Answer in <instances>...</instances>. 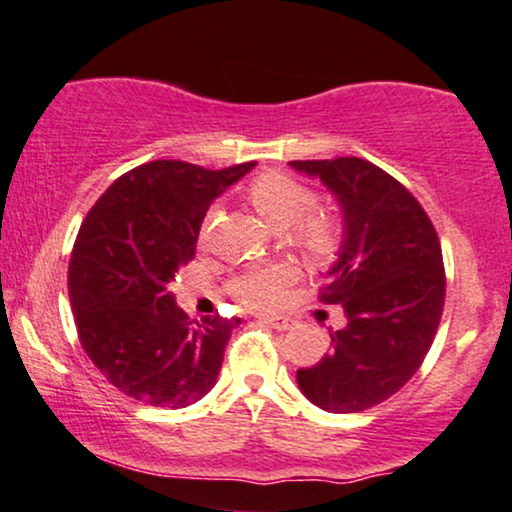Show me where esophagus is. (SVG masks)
<instances>
[{
	"label": "esophagus",
	"instance_id": "34e87169",
	"mask_svg": "<svg viewBox=\"0 0 512 512\" xmlns=\"http://www.w3.org/2000/svg\"><path fill=\"white\" fill-rule=\"evenodd\" d=\"M260 320H264V323L274 327V330H290L292 327V320L285 316H260Z\"/></svg>",
	"mask_w": 512,
	"mask_h": 512
}]
</instances>
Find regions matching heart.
Masks as SVG:
<instances>
[{"label": "heart", "mask_w": 512, "mask_h": 512, "mask_svg": "<svg viewBox=\"0 0 512 512\" xmlns=\"http://www.w3.org/2000/svg\"><path fill=\"white\" fill-rule=\"evenodd\" d=\"M250 201L264 220L274 229L292 227V238L311 255H325L335 245L337 224L330 215L316 208V194L304 182L285 173H264L250 185ZM217 208L203 222V234L213 227ZM295 281V269L276 264L267 269H250L229 281V292L241 304L269 306L274 304L285 285Z\"/></svg>", "instance_id": "heart-1"}]
</instances>
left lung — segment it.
Returning a JSON list of instances; mask_svg holds the SVG:
<instances>
[{"label": "left lung", "instance_id": "obj_1", "mask_svg": "<svg viewBox=\"0 0 512 512\" xmlns=\"http://www.w3.org/2000/svg\"><path fill=\"white\" fill-rule=\"evenodd\" d=\"M290 166L330 189L344 224L320 299L342 304L346 325L330 330V351L297 370V384L320 410L363 412L398 393L431 349L445 306L438 234L419 201L370 161Z\"/></svg>", "mask_w": 512, "mask_h": 512}]
</instances>
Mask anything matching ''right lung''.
Listing matches in <instances>:
<instances>
[{
    "label": "right lung",
    "mask_w": 512,
    "mask_h": 512,
    "mask_svg": "<svg viewBox=\"0 0 512 512\" xmlns=\"http://www.w3.org/2000/svg\"><path fill=\"white\" fill-rule=\"evenodd\" d=\"M252 168L142 163L81 222L67 271L74 323L88 358L121 393L177 410L215 386L224 346L241 320L194 323L166 285L194 260L210 203Z\"/></svg>",
    "instance_id": "obj_1"
}]
</instances>
